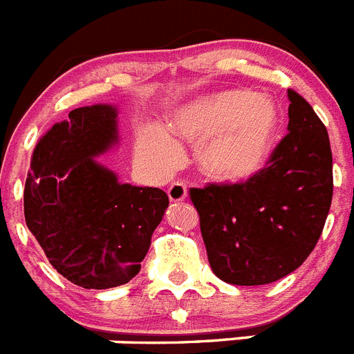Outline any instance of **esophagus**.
<instances>
[{
  "mask_svg": "<svg viewBox=\"0 0 354 354\" xmlns=\"http://www.w3.org/2000/svg\"><path fill=\"white\" fill-rule=\"evenodd\" d=\"M187 194H188V188L183 181H174V183H171L169 188H167V196H169V201H173V203L185 201Z\"/></svg>",
  "mask_w": 354,
  "mask_h": 354,
  "instance_id": "esophagus-1",
  "label": "esophagus"
}]
</instances>
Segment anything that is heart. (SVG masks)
Here are the masks:
<instances>
[{"label": "heart", "mask_w": 354, "mask_h": 354, "mask_svg": "<svg viewBox=\"0 0 354 354\" xmlns=\"http://www.w3.org/2000/svg\"><path fill=\"white\" fill-rule=\"evenodd\" d=\"M279 115L272 99L250 91H223L201 95L178 108L171 129L197 147V162L204 174L218 181H243L263 166ZM173 132L153 124L143 132V157L158 169H171L181 148Z\"/></svg>", "instance_id": "1"}]
</instances>
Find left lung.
I'll return each mask as SVG.
<instances>
[{
    "mask_svg": "<svg viewBox=\"0 0 354 354\" xmlns=\"http://www.w3.org/2000/svg\"><path fill=\"white\" fill-rule=\"evenodd\" d=\"M288 99V134L269 166L244 183L190 188L211 269L230 285H267L299 269L328 216V132L302 95Z\"/></svg>",
    "mask_w": 354,
    "mask_h": 354,
    "instance_id": "left-lung-1",
    "label": "left lung"
}]
</instances>
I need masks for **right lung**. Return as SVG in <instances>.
Segmentation results:
<instances>
[{
	"mask_svg": "<svg viewBox=\"0 0 354 354\" xmlns=\"http://www.w3.org/2000/svg\"><path fill=\"white\" fill-rule=\"evenodd\" d=\"M117 143V106L77 108L41 136L26 178V225L52 267L82 288L131 281L169 206L164 190L120 183L95 158Z\"/></svg>",
	"mask_w": 354,
	"mask_h": 354,
	"instance_id": "add662e5",
	"label": "right lung"
}]
</instances>
